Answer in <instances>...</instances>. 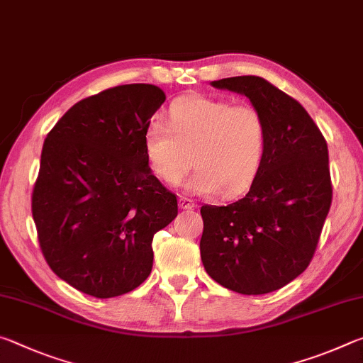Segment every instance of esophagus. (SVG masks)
<instances>
[{
    "label": "esophagus",
    "mask_w": 363,
    "mask_h": 363,
    "mask_svg": "<svg viewBox=\"0 0 363 363\" xmlns=\"http://www.w3.org/2000/svg\"><path fill=\"white\" fill-rule=\"evenodd\" d=\"M177 203H179V208H181V210H194V208L196 206V205L194 203V200L186 199V196H181V199H179V201H177Z\"/></svg>",
    "instance_id": "obj_1"
}]
</instances>
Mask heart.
I'll return each mask as SVG.
<instances>
[{"label": "heart", "instance_id": "1", "mask_svg": "<svg viewBox=\"0 0 363 363\" xmlns=\"http://www.w3.org/2000/svg\"><path fill=\"white\" fill-rule=\"evenodd\" d=\"M144 149L158 179L176 186L190 164L187 192L214 195L247 189L261 168L266 125L255 107L214 97H181L169 107V121L153 116L144 131Z\"/></svg>", "mask_w": 363, "mask_h": 363}]
</instances>
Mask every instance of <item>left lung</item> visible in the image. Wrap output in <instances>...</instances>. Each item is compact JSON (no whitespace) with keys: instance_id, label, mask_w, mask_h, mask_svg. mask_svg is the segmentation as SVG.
<instances>
[{"instance_id":"8db88e82","label":"left lung","mask_w":363,"mask_h":363,"mask_svg":"<svg viewBox=\"0 0 363 363\" xmlns=\"http://www.w3.org/2000/svg\"><path fill=\"white\" fill-rule=\"evenodd\" d=\"M211 86L248 97L266 125V150L242 200L201 206V262L232 291L266 294L303 274L315 253L333 192L327 140L298 101L264 78Z\"/></svg>"}]
</instances>
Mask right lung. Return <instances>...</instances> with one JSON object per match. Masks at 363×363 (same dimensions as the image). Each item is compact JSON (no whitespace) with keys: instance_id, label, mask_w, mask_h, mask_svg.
Here are the masks:
<instances>
[{"instance_id":"1","label":"right lung","mask_w":363,"mask_h":363,"mask_svg":"<svg viewBox=\"0 0 363 363\" xmlns=\"http://www.w3.org/2000/svg\"><path fill=\"white\" fill-rule=\"evenodd\" d=\"M164 93L123 84L69 108L45 139L32 213L52 272L82 293L133 291L153 266V235L177 216L152 174L144 131Z\"/></svg>"}]
</instances>
